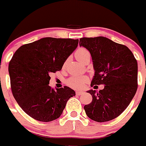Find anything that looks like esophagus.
Segmentation results:
<instances>
[{
    "label": "esophagus",
    "mask_w": 146,
    "mask_h": 146,
    "mask_svg": "<svg viewBox=\"0 0 146 146\" xmlns=\"http://www.w3.org/2000/svg\"><path fill=\"white\" fill-rule=\"evenodd\" d=\"M76 94L77 95V96H81L82 94H83V92H80V91H76Z\"/></svg>",
    "instance_id": "1"
}]
</instances>
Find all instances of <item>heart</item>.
I'll return each instance as SVG.
<instances>
[{
  "mask_svg": "<svg viewBox=\"0 0 146 146\" xmlns=\"http://www.w3.org/2000/svg\"><path fill=\"white\" fill-rule=\"evenodd\" d=\"M87 56H90V54L89 50L84 48H80L75 51L76 58L81 63ZM88 82L89 78L86 76H71L66 80V83L72 89H82Z\"/></svg>",
  "mask_w": 146,
  "mask_h": 146,
  "instance_id": "1",
  "label": "heart"
}]
</instances>
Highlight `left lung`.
<instances>
[{
  "mask_svg": "<svg viewBox=\"0 0 146 146\" xmlns=\"http://www.w3.org/2000/svg\"><path fill=\"white\" fill-rule=\"evenodd\" d=\"M80 45L91 54L95 69L91 86L104 85L98 92L92 89L88 91L92 101L84 106L86 113L97 122L113 120L123 113L136 94L137 61L127 46L108 38H82Z\"/></svg>",
  "mask_w": 146,
  "mask_h": 146,
  "instance_id": "1",
  "label": "left lung"
}]
</instances>
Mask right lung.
Instances as JSON below:
<instances>
[{
    "label": "right lung",
    "mask_w": 146,
    "mask_h": 146,
    "mask_svg": "<svg viewBox=\"0 0 146 146\" xmlns=\"http://www.w3.org/2000/svg\"><path fill=\"white\" fill-rule=\"evenodd\" d=\"M78 43V39L43 38L22 45L13 55L8 67L13 96L33 119L56 120L76 95L67 86L54 91L48 84L50 73L61 70Z\"/></svg>",
    "instance_id": "1"
}]
</instances>
